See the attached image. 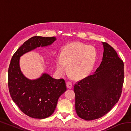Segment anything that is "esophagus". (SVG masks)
I'll return each instance as SVG.
<instances>
[{"mask_svg":"<svg viewBox=\"0 0 131 131\" xmlns=\"http://www.w3.org/2000/svg\"><path fill=\"white\" fill-rule=\"evenodd\" d=\"M72 84L71 82H67L66 83V87H67L68 88H69V89H70V88H72Z\"/></svg>","mask_w":131,"mask_h":131,"instance_id":"34e87169","label":"esophagus"}]
</instances>
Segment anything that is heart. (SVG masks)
<instances>
[{
  "label": "heart",
  "mask_w": 131,
  "mask_h": 131,
  "mask_svg": "<svg viewBox=\"0 0 131 131\" xmlns=\"http://www.w3.org/2000/svg\"><path fill=\"white\" fill-rule=\"evenodd\" d=\"M96 58L95 48L79 42L69 44L63 48L61 56L58 55L55 61L57 72L65 73L66 65L71 76L75 78H83L91 72Z\"/></svg>",
  "instance_id": "heart-1"
}]
</instances>
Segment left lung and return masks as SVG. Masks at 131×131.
I'll return each instance as SVG.
<instances>
[{
    "label": "left lung",
    "mask_w": 131,
    "mask_h": 131,
    "mask_svg": "<svg viewBox=\"0 0 131 131\" xmlns=\"http://www.w3.org/2000/svg\"><path fill=\"white\" fill-rule=\"evenodd\" d=\"M102 43L104 51L100 65L74 88L76 113L85 120H94L107 114L118 102L122 92L123 62L109 44Z\"/></svg>",
    "instance_id": "left-lung-1"
}]
</instances>
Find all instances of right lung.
<instances>
[{
    "mask_svg": "<svg viewBox=\"0 0 131 131\" xmlns=\"http://www.w3.org/2000/svg\"><path fill=\"white\" fill-rule=\"evenodd\" d=\"M55 37L34 36L26 41L12 57L8 72V85L11 97L24 114L36 119H44L54 112L61 95L66 91L63 79H55L47 73L39 78L29 79L20 68V58L38 47H47Z\"/></svg>",
    "mask_w": 131,
    "mask_h": 131,
    "instance_id": "obj_1",
    "label": "right lung"
}]
</instances>
